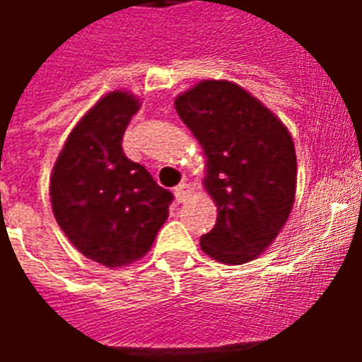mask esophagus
I'll return each mask as SVG.
<instances>
[{
	"label": "esophagus",
	"mask_w": 362,
	"mask_h": 362,
	"mask_svg": "<svg viewBox=\"0 0 362 362\" xmlns=\"http://www.w3.org/2000/svg\"><path fill=\"white\" fill-rule=\"evenodd\" d=\"M193 193H195V189H193L192 184H180V186L176 187L175 189V197L178 203H186V201H189V197H192Z\"/></svg>",
	"instance_id": "esophagus-1"
}]
</instances>
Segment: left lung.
Masks as SVG:
<instances>
[{"label": "left lung", "instance_id": "1", "mask_svg": "<svg viewBox=\"0 0 362 362\" xmlns=\"http://www.w3.org/2000/svg\"><path fill=\"white\" fill-rule=\"evenodd\" d=\"M175 109L203 146L204 189L218 206L214 229L201 237L203 252L226 264L259 257L295 203L291 133L259 99L229 81H201L175 99Z\"/></svg>", "mask_w": 362, "mask_h": 362}]
</instances>
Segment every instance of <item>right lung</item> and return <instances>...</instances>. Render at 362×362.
I'll return each instance as SVG.
<instances>
[{
	"instance_id": "right-lung-1",
	"label": "right lung",
	"mask_w": 362,
	"mask_h": 362,
	"mask_svg": "<svg viewBox=\"0 0 362 362\" xmlns=\"http://www.w3.org/2000/svg\"><path fill=\"white\" fill-rule=\"evenodd\" d=\"M141 99L116 90L101 98L67 136L50 176L54 218L71 244L109 269L150 252L169 218L173 193L125 158V127Z\"/></svg>"
}]
</instances>
